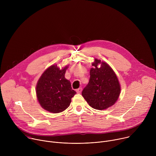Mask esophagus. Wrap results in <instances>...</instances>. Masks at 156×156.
Listing matches in <instances>:
<instances>
[{"instance_id":"esophagus-1","label":"esophagus","mask_w":156,"mask_h":156,"mask_svg":"<svg viewBox=\"0 0 156 156\" xmlns=\"http://www.w3.org/2000/svg\"><path fill=\"white\" fill-rule=\"evenodd\" d=\"M81 91H82V88L80 87V88H78V89H77V90H76V93H80L81 92Z\"/></svg>"}]
</instances>
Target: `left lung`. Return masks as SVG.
I'll return each mask as SVG.
<instances>
[{"label":"left lung","mask_w":156,"mask_h":156,"mask_svg":"<svg viewBox=\"0 0 156 156\" xmlns=\"http://www.w3.org/2000/svg\"><path fill=\"white\" fill-rule=\"evenodd\" d=\"M92 65L90 81L81 94L93 108L106 109L117 101L120 94V85L116 74L107 63L95 58Z\"/></svg>","instance_id":"obj_1"}]
</instances>
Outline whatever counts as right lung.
I'll list each match as a JSON object with an SVG mask.
<instances>
[{
  "instance_id": "add662e5",
  "label": "right lung",
  "mask_w": 156,
  "mask_h": 156,
  "mask_svg": "<svg viewBox=\"0 0 156 156\" xmlns=\"http://www.w3.org/2000/svg\"><path fill=\"white\" fill-rule=\"evenodd\" d=\"M68 65L60 69L51 65L42 74L36 85V96L41 106L51 113H59L67 108L76 94L70 81L65 78Z\"/></svg>"
}]
</instances>
